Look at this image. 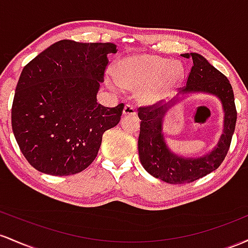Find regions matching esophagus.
Returning a JSON list of instances; mask_svg holds the SVG:
<instances>
[{"label": "esophagus", "mask_w": 248, "mask_h": 248, "mask_svg": "<svg viewBox=\"0 0 248 248\" xmlns=\"http://www.w3.org/2000/svg\"><path fill=\"white\" fill-rule=\"evenodd\" d=\"M123 113L125 116H135L136 113H137V110H136V108L133 107L131 104H126L124 107V110H123Z\"/></svg>", "instance_id": "34e87169"}]
</instances>
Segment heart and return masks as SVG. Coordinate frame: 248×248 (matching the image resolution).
Listing matches in <instances>:
<instances>
[{
  "mask_svg": "<svg viewBox=\"0 0 248 248\" xmlns=\"http://www.w3.org/2000/svg\"><path fill=\"white\" fill-rule=\"evenodd\" d=\"M184 76V66L179 62L158 55H139L122 60L116 69L119 87L137 90L144 104H155L173 93Z\"/></svg>",
  "mask_w": 248,
  "mask_h": 248,
  "instance_id": "1",
  "label": "heart"
}]
</instances>
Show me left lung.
I'll use <instances>...</instances> for the list:
<instances>
[{
    "mask_svg": "<svg viewBox=\"0 0 248 248\" xmlns=\"http://www.w3.org/2000/svg\"><path fill=\"white\" fill-rule=\"evenodd\" d=\"M183 57L192 58V65L186 87L180 94L192 93H211L218 97L225 112L224 131L217 147L210 154L198 158L179 157L169 149L163 135V118L176 101L168 104L147 105L138 109L140 131L138 152L143 168L151 176L169 184H188L217 170L229 152L236 123V109L232 85L224 74L217 70L202 55L191 52Z\"/></svg>",
    "mask_w": 248,
    "mask_h": 248,
    "instance_id": "8db88e82",
    "label": "left lung"
}]
</instances>
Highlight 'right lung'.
<instances>
[{
	"instance_id": "1",
	"label": "right lung",
	"mask_w": 248,
	"mask_h": 248,
	"mask_svg": "<svg viewBox=\"0 0 248 248\" xmlns=\"http://www.w3.org/2000/svg\"><path fill=\"white\" fill-rule=\"evenodd\" d=\"M113 43H54L23 68L12 108L19 150L37 171L82 172L97 157L103 133L121 121L124 104L97 103Z\"/></svg>"
}]
</instances>
